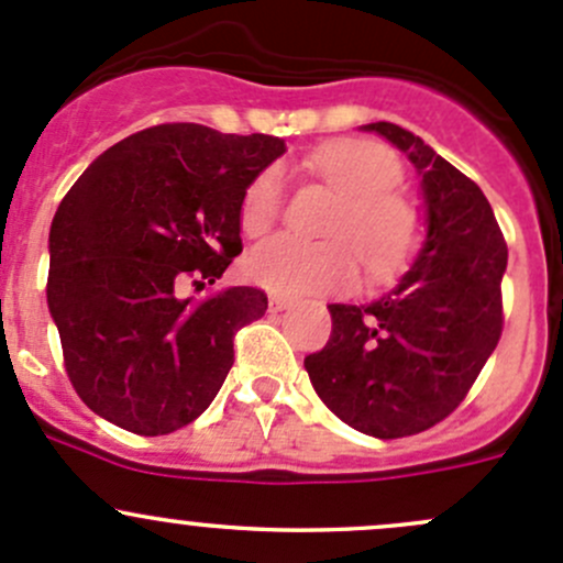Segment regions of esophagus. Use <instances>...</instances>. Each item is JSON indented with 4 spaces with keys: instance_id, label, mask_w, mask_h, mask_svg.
<instances>
[{
    "instance_id": "1",
    "label": "esophagus",
    "mask_w": 563,
    "mask_h": 563,
    "mask_svg": "<svg viewBox=\"0 0 563 563\" xmlns=\"http://www.w3.org/2000/svg\"><path fill=\"white\" fill-rule=\"evenodd\" d=\"M291 299H286V297H269V310L272 313H283V310H288L291 308Z\"/></svg>"
}]
</instances>
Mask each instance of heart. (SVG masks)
I'll return each instance as SVG.
<instances>
[{
  "mask_svg": "<svg viewBox=\"0 0 563 563\" xmlns=\"http://www.w3.org/2000/svg\"><path fill=\"white\" fill-rule=\"evenodd\" d=\"M310 166L340 196V209L329 225V236L338 240L302 242L294 236H272L245 255L247 280L283 297L343 291L356 280L349 242L371 275L395 272L419 242L417 212L406 198L391 192L402 176L395 152L376 141L343 139L316 150ZM280 168H264L242 196V231L247 236L264 234L280 212Z\"/></svg>",
  "mask_w": 563,
  "mask_h": 563,
  "instance_id": "b5f03b06",
  "label": "heart"
}]
</instances>
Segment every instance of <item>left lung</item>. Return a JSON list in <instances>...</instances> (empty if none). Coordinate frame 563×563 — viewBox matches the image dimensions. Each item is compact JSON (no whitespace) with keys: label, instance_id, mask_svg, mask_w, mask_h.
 Masks as SVG:
<instances>
[{"label":"left lung","instance_id":"1","mask_svg":"<svg viewBox=\"0 0 563 563\" xmlns=\"http://www.w3.org/2000/svg\"><path fill=\"white\" fill-rule=\"evenodd\" d=\"M417 168L424 242L371 305H329L332 334L305 371L329 411L373 439L433 428L460 406L501 338L507 242L485 192L391 122L362 124Z\"/></svg>","mask_w":563,"mask_h":563}]
</instances>
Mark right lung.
<instances>
[{"label":"right lung","mask_w":563,"mask_h":563,"mask_svg":"<svg viewBox=\"0 0 563 563\" xmlns=\"http://www.w3.org/2000/svg\"><path fill=\"white\" fill-rule=\"evenodd\" d=\"M283 152L275 135L157 124L106 150L62 198L45 294L67 378L98 417L166 435L214 400L266 294L234 286L192 302L176 288L223 277L242 253V196Z\"/></svg>","instance_id":"add662e5"}]
</instances>
